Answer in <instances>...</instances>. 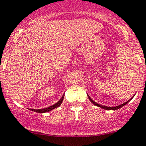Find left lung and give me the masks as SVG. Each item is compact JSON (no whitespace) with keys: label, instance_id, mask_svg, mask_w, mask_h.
<instances>
[{"label":"left lung","instance_id":"left-lung-1","mask_svg":"<svg viewBox=\"0 0 146 146\" xmlns=\"http://www.w3.org/2000/svg\"><path fill=\"white\" fill-rule=\"evenodd\" d=\"M135 94L134 95V96H132V97L131 98V99H129L128 101H126V102H125V103H124V104H120V105H119V106H113V107H110V106H103V105H101V104H98V103L95 102L94 101H93L92 99H91V97H90V96H89L88 94H87V96H88V99H90V101H91L92 103V104H94V105L96 106H98V107H100V108H103V109H105V110H117V109H119V108H122V107H123L124 106H125L126 104H128V103L129 102V101H131V99H132V98L134 97V96H135Z\"/></svg>","mask_w":146,"mask_h":146}]
</instances>
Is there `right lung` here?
Segmentation results:
<instances>
[{"label": "right lung", "instance_id": "obj_1", "mask_svg": "<svg viewBox=\"0 0 146 146\" xmlns=\"http://www.w3.org/2000/svg\"><path fill=\"white\" fill-rule=\"evenodd\" d=\"M64 94H63V96H61V98L60 99H59V101H57L56 104H54V105H52V106H51L48 107V108H42V109H32V108H30V110H32V111H34V112H36V113H47V112L51 111V110L54 109V108H58V107L60 106L61 103H62L63 100H64Z\"/></svg>", "mask_w": 146, "mask_h": 146}]
</instances>
